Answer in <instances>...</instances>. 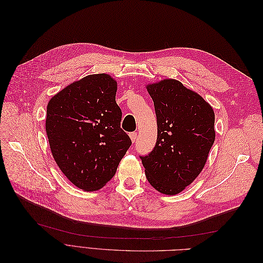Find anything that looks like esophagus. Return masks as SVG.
<instances>
[{"instance_id":"esophagus-1","label":"esophagus","mask_w":263,"mask_h":263,"mask_svg":"<svg viewBox=\"0 0 263 263\" xmlns=\"http://www.w3.org/2000/svg\"><path fill=\"white\" fill-rule=\"evenodd\" d=\"M129 137H130V140H132L133 144H135V142H136V140H137V133H130Z\"/></svg>"}]
</instances>
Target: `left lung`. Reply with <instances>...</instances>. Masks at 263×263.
Returning a JSON list of instances; mask_svg holds the SVG:
<instances>
[{
	"label": "left lung",
	"mask_w": 263,
	"mask_h": 263,
	"mask_svg": "<svg viewBox=\"0 0 263 263\" xmlns=\"http://www.w3.org/2000/svg\"><path fill=\"white\" fill-rule=\"evenodd\" d=\"M154 101L158 138L140 157L146 177L158 192L181 193L200 174L215 140V114L209 102L176 79L146 84Z\"/></svg>",
	"instance_id": "left-lung-1"
}]
</instances>
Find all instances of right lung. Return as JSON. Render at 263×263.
I'll use <instances>...</instances> for the list:
<instances>
[{
  "label": "right lung",
  "mask_w": 263,
  "mask_h": 263,
  "mask_svg": "<svg viewBox=\"0 0 263 263\" xmlns=\"http://www.w3.org/2000/svg\"><path fill=\"white\" fill-rule=\"evenodd\" d=\"M116 92L114 78L90 74L63 87L47 105L51 155L67 179L86 192L106 185L132 145L121 128Z\"/></svg>",
  "instance_id": "add662e5"
}]
</instances>
